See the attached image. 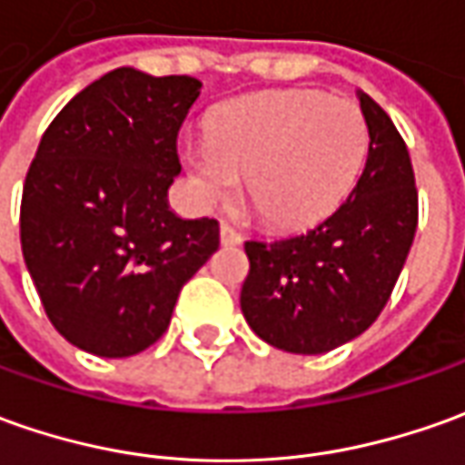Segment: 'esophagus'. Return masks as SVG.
<instances>
[{"instance_id":"esophagus-1","label":"esophagus","mask_w":465,"mask_h":465,"mask_svg":"<svg viewBox=\"0 0 465 465\" xmlns=\"http://www.w3.org/2000/svg\"><path fill=\"white\" fill-rule=\"evenodd\" d=\"M221 244L223 246H236L242 244V233L236 232L229 223H221Z\"/></svg>"}]
</instances>
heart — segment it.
<instances>
[{
  "mask_svg": "<svg viewBox=\"0 0 465 465\" xmlns=\"http://www.w3.org/2000/svg\"><path fill=\"white\" fill-rule=\"evenodd\" d=\"M369 157V124L349 99L285 88L232 101L206 137L183 144L201 203L226 201L244 178L246 201L272 229H305L349 198Z\"/></svg>",
  "mask_w": 465,
  "mask_h": 465,
  "instance_id": "obj_1",
  "label": "heart"
}]
</instances>
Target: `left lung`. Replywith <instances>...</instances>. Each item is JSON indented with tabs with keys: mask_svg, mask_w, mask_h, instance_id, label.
<instances>
[{
	"mask_svg": "<svg viewBox=\"0 0 465 465\" xmlns=\"http://www.w3.org/2000/svg\"><path fill=\"white\" fill-rule=\"evenodd\" d=\"M364 173L311 232L246 242L242 312L259 339L290 353H325L361 336L379 318L418 232L412 160L397 126L369 94Z\"/></svg>",
	"mask_w": 465,
	"mask_h": 465,
	"instance_id": "left-lung-1",
	"label": "left lung"
}]
</instances>
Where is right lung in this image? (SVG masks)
Wrapping results in <instances>:
<instances>
[{"instance_id":"right-lung-1","label":"right lung","mask_w":465,"mask_h":465,"mask_svg":"<svg viewBox=\"0 0 465 465\" xmlns=\"http://www.w3.org/2000/svg\"><path fill=\"white\" fill-rule=\"evenodd\" d=\"M198 94L191 75L116 68L75 94L37 144L22 257L50 323L84 351L124 359L153 346L180 287L219 249V221L167 208Z\"/></svg>"}]
</instances>
